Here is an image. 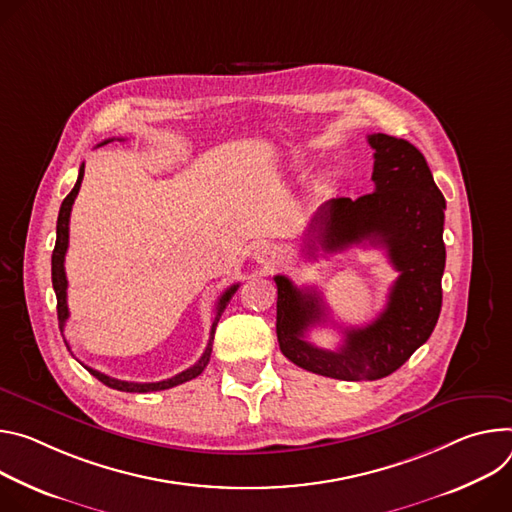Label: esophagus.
<instances>
[{
	"mask_svg": "<svg viewBox=\"0 0 512 512\" xmlns=\"http://www.w3.org/2000/svg\"><path fill=\"white\" fill-rule=\"evenodd\" d=\"M254 258H256V262H260V264H274V262H278L280 254H278V248H276V246H272V244H262V246L254 252Z\"/></svg>",
	"mask_w": 512,
	"mask_h": 512,
	"instance_id": "34e87169",
	"label": "esophagus"
}]
</instances>
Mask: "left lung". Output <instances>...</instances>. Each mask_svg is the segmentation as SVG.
<instances>
[{
    "instance_id": "obj_1",
    "label": "left lung",
    "mask_w": 512,
    "mask_h": 512,
    "mask_svg": "<svg viewBox=\"0 0 512 512\" xmlns=\"http://www.w3.org/2000/svg\"><path fill=\"white\" fill-rule=\"evenodd\" d=\"M368 144L374 148V191L321 205L305 232V250L382 248L399 272L384 311L366 327H346L337 350L317 348L305 333L327 317L321 295L274 276L280 352L303 370L337 380H378L399 370L427 342L441 311L445 199L411 142L370 134Z\"/></svg>"
}]
</instances>
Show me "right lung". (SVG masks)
Masks as SVG:
<instances>
[{
    "mask_svg": "<svg viewBox=\"0 0 512 512\" xmlns=\"http://www.w3.org/2000/svg\"><path fill=\"white\" fill-rule=\"evenodd\" d=\"M113 140V138H111ZM111 140H103L99 146L111 142ZM83 175H85V164H81L79 168V177H77V183L73 187V191L65 197L63 205H61V211H59V221H56V244H54V250H52V287H54V293H56V313H59V327H61V333L65 331V325H67V319H69V307H67V274H65V254H67V248H69V219H71V209H73V203L77 199V193L81 189V181H83ZM240 285H232L230 289H227L219 301H217V307H215V319H213V325H211V335H209V344L203 352V356L187 370H183L181 374L173 376V378H166V380H160V382H128V380H118V378H111L99 370H93L89 366H85L99 382H103L105 386L109 388H116V390H122V392H156V390H166V388H173L177 384H183L187 380H193L197 378L205 366L209 364V358H211V346H213V335H215V327H217V321L221 317V313L225 311L227 303H230V299L234 297V293L238 291ZM67 348L71 350L69 342L65 339Z\"/></svg>",
    "mask_w": 512,
    "mask_h": 512,
    "instance_id": "obj_1",
    "label": "right lung"
}]
</instances>
